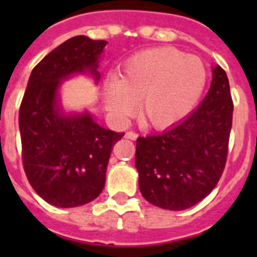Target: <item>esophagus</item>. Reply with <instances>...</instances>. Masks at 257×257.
I'll use <instances>...</instances> for the list:
<instances>
[{
  "instance_id": "obj_1",
  "label": "esophagus",
  "mask_w": 257,
  "mask_h": 257,
  "mask_svg": "<svg viewBox=\"0 0 257 257\" xmlns=\"http://www.w3.org/2000/svg\"><path fill=\"white\" fill-rule=\"evenodd\" d=\"M125 137H126V139H129V140H136L137 137H139V133L129 131V132L125 133Z\"/></svg>"
}]
</instances>
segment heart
Listing matches in <instances>:
<instances>
[{
  "label": "heart",
  "instance_id": "b5f03b06",
  "mask_svg": "<svg viewBox=\"0 0 257 257\" xmlns=\"http://www.w3.org/2000/svg\"><path fill=\"white\" fill-rule=\"evenodd\" d=\"M207 84V69L195 56L161 46L141 50L124 62L117 77L109 78L104 101L118 118L136 112L153 128H168L195 109Z\"/></svg>",
  "mask_w": 257,
  "mask_h": 257
}]
</instances>
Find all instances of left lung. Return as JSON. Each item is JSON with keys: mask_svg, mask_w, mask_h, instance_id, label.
<instances>
[{"mask_svg": "<svg viewBox=\"0 0 257 257\" xmlns=\"http://www.w3.org/2000/svg\"><path fill=\"white\" fill-rule=\"evenodd\" d=\"M232 113L227 73L217 65L199 108L164 132L137 139L135 165L147 201L183 211L211 193L227 161Z\"/></svg>", "mask_w": 257, "mask_h": 257, "instance_id": "1", "label": "left lung"}]
</instances>
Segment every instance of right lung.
Returning a JSON list of instances; mask_svg holds the SVG:
<instances>
[{
	"label": "right lung",
	"mask_w": 257,
	"mask_h": 257,
	"mask_svg": "<svg viewBox=\"0 0 257 257\" xmlns=\"http://www.w3.org/2000/svg\"><path fill=\"white\" fill-rule=\"evenodd\" d=\"M108 42L76 36L32 70L20 106L22 163L40 197L54 207L90 203L105 185L113 145L124 133L102 128L89 112L65 113L58 97L62 80L89 73L100 80L98 60Z\"/></svg>",
	"instance_id": "right-lung-1"
}]
</instances>
